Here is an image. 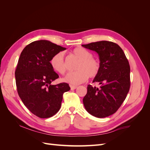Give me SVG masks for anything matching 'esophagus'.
Masks as SVG:
<instances>
[{
    "mask_svg": "<svg viewBox=\"0 0 150 150\" xmlns=\"http://www.w3.org/2000/svg\"><path fill=\"white\" fill-rule=\"evenodd\" d=\"M70 87H71V90H74V89H76L77 88H78V86L70 85Z\"/></svg>",
    "mask_w": 150,
    "mask_h": 150,
    "instance_id": "34e87169",
    "label": "esophagus"
}]
</instances>
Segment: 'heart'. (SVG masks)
I'll return each mask as SVG.
<instances>
[{
    "label": "heart",
    "mask_w": 150,
    "mask_h": 150,
    "mask_svg": "<svg viewBox=\"0 0 150 150\" xmlns=\"http://www.w3.org/2000/svg\"><path fill=\"white\" fill-rule=\"evenodd\" d=\"M72 54L79 60L75 72H70L63 79L64 82L71 84L78 85L84 83L88 78H94L99 73L101 64L97 59L87 49L79 47L72 51ZM50 64L52 69L59 74L64 75L66 72L64 53L59 52L53 55L50 60Z\"/></svg>",
    "instance_id": "1"
}]
</instances>
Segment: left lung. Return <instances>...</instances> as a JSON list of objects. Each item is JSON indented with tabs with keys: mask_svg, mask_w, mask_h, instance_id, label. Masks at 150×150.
Wrapping results in <instances>:
<instances>
[{
	"mask_svg": "<svg viewBox=\"0 0 150 150\" xmlns=\"http://www.w3.org/2000/svg\"><path fill=\"white\" fill-rule=\"evenodd\" d=\"M96 52L101 69L93 83L99 87L88 86L83 104L91 115L102 118L117 111L124 102L130 88V67L122 49L117 44L102 40L82 45Z\"/></svg>",
	"mask_w": 150,
	"mask_h": 150,
	"instance_id": "8db88e82",
	"label": "left lung"
}]
</instances>
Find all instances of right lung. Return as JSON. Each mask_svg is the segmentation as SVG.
Masks as SVG:
<instances>
[{"instance_id": "1", "label": "right lung", "mask_w": 150, "mask_h": 150, "mask_svg": "<svg viewBox=\"0 0 150 150\" xmlns=\"http://www.w3.org/2000/svg\"><path fill=\"white\" fill-rule=\"evenodd\" d=\"M46 40L30 43L22 51L15 71L17 93L28 110L47 118L60 110L63 94L70 90L66 83L52 85L59 78L50 64L54 54L66 50Z\"/></svg>"}]
</instances>
